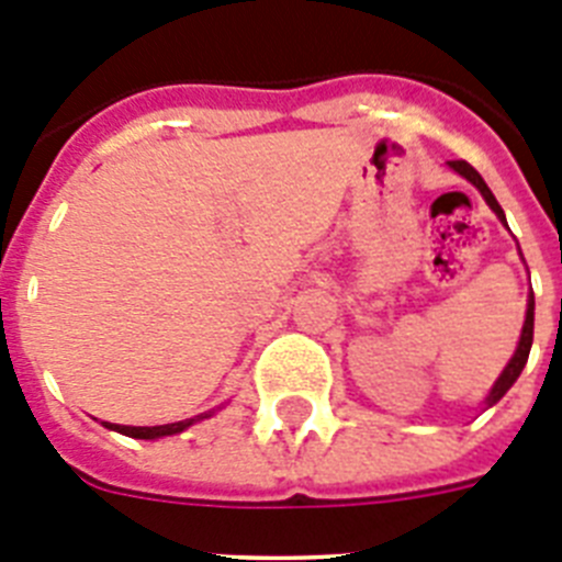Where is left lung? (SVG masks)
Returning <instances> with one entry per match:
<instances>
[{
    "instance_id": "8db88e82",
    "label": "left lung",
    "mask_w": 562,
    "mask_h": 562,
    "mask_svg": "<svg viewBox=\"0 0 562 562\" xmlns=\"http://www.w3.org/2000/svg\"><path fill=\"white\" fill-rule=\"evenodd\" d=\"M448 166L453 168V171L459 173V177H464L467 182H473V186L479 188V193H481V196H484L486 205L493 207L495 216H498V220L506 225L504 211H501V205H498V200H495V196H493V191H490V188H486V182L481 180V173L475 171V168L470 166V162H464V160H450ZM532 335H535V292H529V297H526V321H524V329H520L518 349H515V355L509 357V362H506V369L501 371V376H498V380H495V385H493V389H490V394H486V400H484L486 408H493L495 402H498L501 396H504L506 391H509L515 385V380H518L520 371H524L526 360H529V349H532Z\"/></svg>"
}]
</instances>
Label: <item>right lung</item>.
Listing matches in <instances>:
<instances>
[{"mask_svg":"<svg viewBox=\"0 0 562 562\" xmlns=\"http://www.w3.org/2000/svg\"><path fill=\"white\" fill-rule=\"evenodd\" d=\"M213 411H205V414L193 416V419H182V422H171V425H154V428H132V425H112V422H103V428L114 430V434L132 436V439H162V436H177L182 434L186 428L196 425L202 419H211Z\"/></svg>","mask_w":562,"mask_h":562,"instance_id":"right-lung-1","label":"right lung"}]
</instances>
